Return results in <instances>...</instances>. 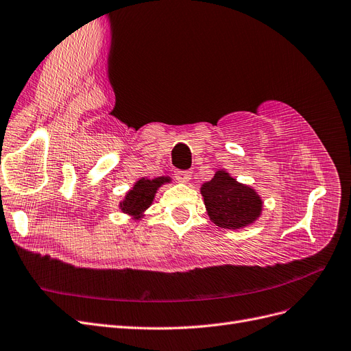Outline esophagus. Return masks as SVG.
I'll return each mask as SVG.
<instances>
[{
	"mask_svg": "<svg viewBox=\"0 0 351 351\" xmlns=\"http://www.w3.org/2000/svg\"><path fill=\"white\" fill-rule=\"evenodd\" d=\"M176 178L177 181H180V183H189V181L191 180V174L189 171H176Z\"/></svg>",
	"mask_w": 351,
	"mask_h": 351,
	"instance_id": "obj_1",
	"label": "esophagus"
}]
</instances>
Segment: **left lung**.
<instances>
[{
	"label": "left lung",
	"mask_w": 351,
	"mask_h": 351,
	"mask_svg": "<svg viewBox=\"0 0 351 351\" xmlns=\"http://www.w3.org/2000/svg\"><path fill=\"white\" fill-rule=\"evenodd\" d=\"M210 221L226 229H241L258 219L263 200L257 191L241 184L225 170L216 171L213 178L200 187Z\"/></svg>",
	"instance_id": "1"
}]
</instances>
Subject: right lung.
Segmentation results:
<instances>
[{
	"label": "right lung",
	"instance_id": "add662e5",
	"mask_svg": "<svg viewBox=\"0 0 351 351\" xmlns=\"http://www.w3.org/2000/svg\"><path fill=\"white\" fill-rule=\"evenodd\" d=\"M170 177H156L154 180L141 178L139 181H136L135 186L126 193V196L120 202L119 208L122 209L123 213L134 216V219H139V217L143 216V212L152 204L156 190L162 184L170 183Z\"/></svg>",
	"mask_w": 351,
	"mask_h": 351
}]
</instances>
